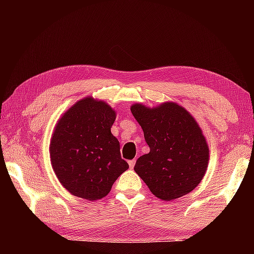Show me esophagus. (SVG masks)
<instances>
[{
	"label": "esophagus",
	"instance_id": "34e87169",
	"mask_svg": "<svg viewBox=\"0 0 254 254\" xmlns=\"http://www.w3.org/2000/svg\"><path fill=\"white\" fill-rule=\"evenodd\" d=\"M135 165V159H132V160L128 161V166H130V168L133 169V167Z\"/></svg>",
	"mask_w": 254,
	"mask_h": 254
}]
</instances>
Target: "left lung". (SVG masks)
<instances>
[{
    "label": "left lung",
    "mask_w": 254,
    "mask_h": 254,
    "mask_svg": "<svg viewBox=\"0 0 254 254\" xmlns=\"http://www.w3.org/2000/svg\"><path fill=\"white\" fill-rule=\"evenodd\" d=\"M130 109L150 148L136 160L134 171L158 198L169 201L187 195L203 180L209 160L198 123L175 102L154 107L135 103Z\"/></svg>",
    "instance_id": "left-lung-1"
}]
</instances>
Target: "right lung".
I'll use <instances>...</instances> for the list:
<instances>
[{
	"mask_svg": "<svg viewBox=\"0 0 254 254\" xmlns=\"http://www.w3.org/2000/svg\"><path fill=\"white\" fill-rule=\"evenodd\" d=\"M117 112L106 102L87 96L57 121L50 139V161L59 183L71 195L97 200L111 191L128 168L120 142L111 132Z\"/></svg>",
	"mask_w": 254,
	"mask_h": 254,
	"instance_id": "obj_1",
	"label": "right lung"
}]
</instances>
